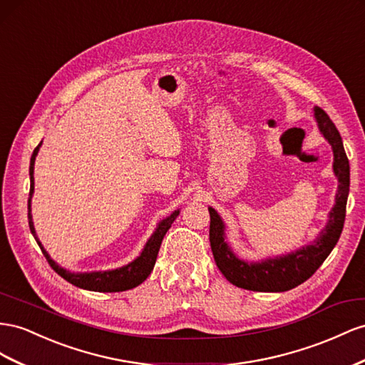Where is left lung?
<instances>
[{
	"mask_svg": "<svg viewBox=\"0 0 365 365\" xmlns=\"http://www.w3.org/2000/svg\"><path fill=\"white\" fill-rule=\"evenodd\" d=\"M314 118L321 133L333 149V172L338 178V193L329 215L327 225L312 244L292 253L269 258L261 262L240 259L225 242V225L215 209L210 213V247L221 273L236 287L253 292H285L298 287L317 272L336 245L344 221L350 190V165L344 150L342 138L330 116L321 107H314Z\"/></svg>",
	"mask_w": 365,
	"mask_h": 365,
	"instance_id": "8db88e82",
	"label": "left lung"
}]
</instances>
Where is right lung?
<instances>
[{
  "label": "right lung",
  "instance_id": "obj_1",
  "mask_svg": "<svg viewBox=\"0 0 365 365\" xmlns=\"http://www.w3.org/2000/svg\"><path fill=\"white\" fill-rule=\"evenodd\" d=\"M39 147H41V143L36 145V149L32 153L31 158V167H29V175H31V192H29V201H27V216H29V227H31V232L34 235V238L36 240L39 249L44 253L47 262L51 264V267L60 274L61 278H64L67 282H71L76 287L84 289V290H92V292H103V293H112V292H124V290H130L136 285H140L147 279V277L152 273L155 262H156V256H158L160 247L164 235L167 230L170 229V225L176 220V216L180 215V210H175L170 216H167L165 220H163L153 235L147 241L144 245V249L141 255L138 256L136 259L129 262L124 267L115 269V270H106V272H91V273H72L63 267H60L48 253L44 250L43 244L39 242L35 227H34V221H32V213H31V201H32V195H34V165H35V158L38 155Z\"/></svg>",
  "mask_w": 365,
  "mask_h": 365
}]
</instances>
